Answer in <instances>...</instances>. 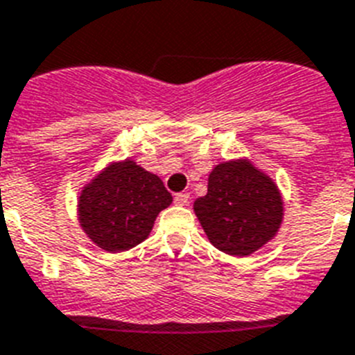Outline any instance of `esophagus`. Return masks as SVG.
I'll use <instances>...</instances> for the list:
<instances>
[{"mask_svg": "<svg viewBox=\"0 0 355 355\" xmlns=\"http://www.w3.org/2000/svg\"><path fill=\"white\" fill-rule=\"evenodd\" d=\"M187 202H189V195H187V193H177V195H175V204H178V206H186Z\"/></svg>", "mask_w": 355, "mask_h": 355, "instance_id": "34e87169", "label": "esophagus"}]
</instances>
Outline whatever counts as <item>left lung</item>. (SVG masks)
I'll list each match as a JSON object with an SVG mask.
<instances>
[{
    "label": "left lung",
    "instance_id": "8db88e82",
    "mask_svg": "<svg viewBox=\"0 0 355 355\" xmlns=\"http://www.w3.org/2000/svg\"><path fill=\"white\" fill-rule=\"evenodd\" d=\"M195 213L213 246L244 257L277 233L281 193L250 162H224L209 175L207 195L195 200Z\"/></svg>",
    "mask_w": 355,
    "mask_h": 355
}]
</instances>
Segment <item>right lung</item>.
Wrapping results in <instances>:
<instances>
[{"label": "right lung", "mask_w": 355, "mask_h": 355, "mask_svg": "<svg viewBox=\"0 0 355 355\" xmlns=\"http://www.w3.org/2000/svg\"><path fill=\"white\" fill-rule=\"evenodd\" d=\"M171 200L157 175L125 160L112 164L83 189L80 223L102 250L123 252L148 237L157 215Z\"/></svg>", "instance_id": "1"}]
</instances>
